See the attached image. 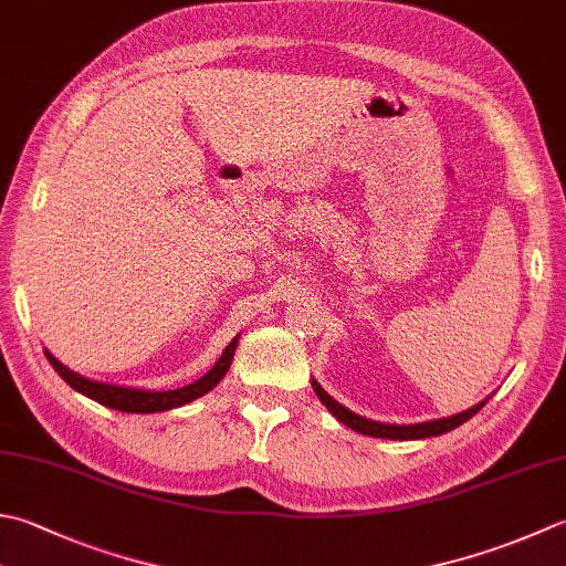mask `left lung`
I'll use <instances>...</instances> for the list:
<instances>
[{
	"label": "left lung",
	"mask_w": 566,
	"mask_h": 566,
	"mask_svg": "<svg viewBox=\"0 0 566 566\" xmlns=\"http://www.w3.org/2000/svg\"><path fill=\"white\" fill-rule=\"evenodd\" d=\"M312 387L314 392L318 395V400L326 405V409L331 415H334L338 422H343L346 427H350L353 431H358V434L365 437H378V439H400V441H409V439H427V437H441L447 434V431L461 427L463 422H469V419L479 412V409L489 402V397H485L483 402L473 405L467 412H459V415H451V417H441V419H429V422H417V424H387V422H375V419L368 417H360L356 412H350L348 407H343L340 402H336L334 397H331L324 387L316 382V378H312Z\"/></svg>",
	"instance_id": "left-lung-1"
}]
</instances>
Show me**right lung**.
Instances as JSON below:
<instances>
[{
	"label": "right lung",
	"instance_id": "1",
	"mask_svg": "<svg viewBox=\"0 0 566 566\" xmlns=\"http://www.w3.org/2000/svg\"><path fill=\"white\" fill-rule=\"evenodd\" d=\"M238 340H240V334L228 343L223 356L216 360L213 368H210L203 378H198L191 385L176 387V390H144V387H127V385L91 380V378H85V375L71 370L69 365H63L49 348H43V353H46V358L53 365V370L59 373L75 392L91 397V400H95L97 405H105L109 409H119V412L154 415V412H169V409L193 402V400H198V397H203L206 392L213 390V387L223 380L226 373L230 370V363H232V356H235Z\"/></svg>",
	"mask_w": 566,
	"mask_h": 566
}]
</instances>
